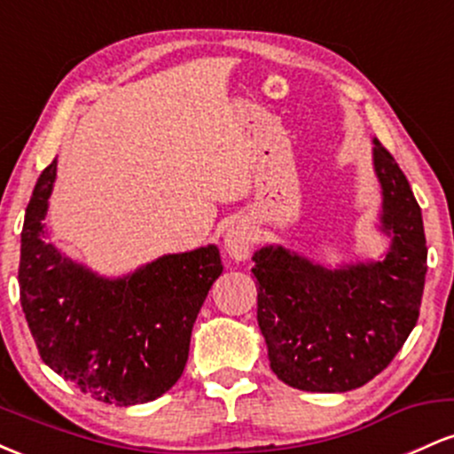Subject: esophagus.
I'll return each instance as SVG.
<instances>
[{
	"mask_svg": "<svg viewBox=\"0 0 454 454\" xmlns=\"http://www.w3.org/2000/svg\"><path fill=\"white\" fill-rule=\"evenodd\" d=\"M252 228L247 222L241 217L228 222L226 231H223V247H226L228 256L234 260H247L252 254Z\"/></svg>",
	"mask_w": 454,
	"mask_h": 454,
	"instance_id": "34e87169",
	"label": "esophagus"
}]
</instances>
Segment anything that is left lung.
I'll list each match as a JSON object with an SVG mask.
<instances>
[{
	"mask_svg": "<svg viewBox=\"0 0 454 454\" xmlns=\"http://www.w3.org/2000/svg\"><path fill=\"white\" fill-rule=\"evenodd\" d=\"M382 187L380 258L337 267L284 245L254 254L258 326L270 369L288 387L346 393L388 367L416 326L427 273L423 213L393 155L373 138Z\"/></svg>",
	"mask_w": 454,
	"mask_h": 454,
	"instance_id": "left-lung-1",
	"label": "left lung"
}]
</instances>
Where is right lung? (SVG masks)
Returning <instances> with one entry per match:
<instances>
[{"label": "right lung", "mask_w": 454, "mask_h": 454, "mask_svg": "<svg viewBox=\"0 0 454 454\" xmlns=\"http://www.w3.org/2000/svg\"><path fill=\"white\" fill-rule=\"evenodd\" d=\"M57 160L38 176L20 232V305L43 361L93 399L147 403L175 387L192 328L222 275L215 243L104 278L46 241Z\"/></svg>", "instance_id": "obj_1"}]
</instances>
